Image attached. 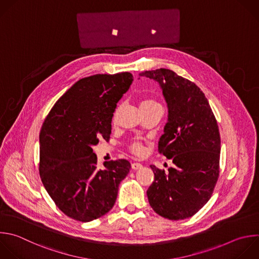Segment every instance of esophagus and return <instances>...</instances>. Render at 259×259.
Instances as JSON below:
<instances>
[{"mask_svg":"<svg viewBox=\"0 0 259 259\" xmlns=\"http://www.w3.org/2000/svg\"><path fill=\"white\" fill-rule=\"evenodd\" d=\"M131 166H132L133 169H139V168L142 167V164L140 162H132Z\"/></svg>","mask_w":259,"mask_h":259,"instance_id":"1","label":"esophagus"}]
</instances>
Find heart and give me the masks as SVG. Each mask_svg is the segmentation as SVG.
<instances>
[{"instance_id": "heart-1", "label": "heart", "mask_w": 259, "mask_h": 259, "mask_svg": "<svg viewBox=\"0 0 259 259\" xmlns=\"http://www.w3.org/2000/svg\"><path fill=\"white\" fill-rule=\"evenodd\" d=\"M158 103L155 102L154 100L152 99H145L141 102V105L140 107H150V106H154V105H157ZM130 150L135 153V154H141L143 152V147L141 146V144L138 142V141H133L131 144H130Z\"/></svg>"}]
</instances>
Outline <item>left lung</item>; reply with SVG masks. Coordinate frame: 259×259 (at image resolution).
I'll return each instance as SVG.
<instances>
[{
  "label": "left lung",
  "mask_w": 259,
  "mask_h": 259,
  "mask_svg": "<svg viewBox=\"0 0 259 259\" xmlns=\"http://www.w3.org/2000/svg\"><path fill=\"white\" fill-rule=\"evenodd\" d=\"M158 82L167 122L158 151L176 165L165 173L150 165L154 180L146 191L153 210L168 220L194 215L211 197L220 174L221 137L215 117L198 86L168 69L139 74Z\"/></svg>",
  "instance_id": "obj_1"
}]
</instances>
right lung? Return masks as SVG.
<instances>
[{"mask_svg":"<svg viewBox=\"0 0 259 259\" xmlns=\"http://www.w3.org/2000/svg\"><path fill=\"white\" fill-rule=\"evenodd\" d=\"M129 72L97 74L77 81L54 105L39 133V175L56 205L69 218L91 222L109 212L119 184L131 167L127 159L98 166L93 150L110 139L117 103L127 93Z\"/></svg>","mask_w":259,"mask_h":259,"instance_id":"add662e5","label":"right lung"}]
</instances>
